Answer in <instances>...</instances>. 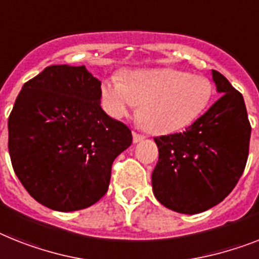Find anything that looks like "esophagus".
Listing matches in <instances>:
<instances>
[{
	"label": "esophagus",
	"mask_w": 259,
	"mask_h": 259,
	"mask_svg": "<svg viewBox=\"0 0 259 259\" xmlns=\"http://www.w3.org/2000/svg\"><path fill=\"white\" fill-rule=\"evenodd\" d=\"M132 138H134V143H139V142H143V140L145 139V136L144 135L138 134V132H134V134H132Z\"/></svg>",
	"instance_id": "obj_1"
}]
</instances>
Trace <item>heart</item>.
Listing matches in <instances>:
<instances>
[{"mask_svg": "<svg viewBox=\"0 0 259 259\" xmlns=\"http://www.w3.org/2000/svg\"><path fill=\"white\" fill-rule=\"evenodd\" d=\"M106 108L120 119L139 103V119L151 134L165 135L189 127L209 107L214 87L209 78L175 68L134 70L106 79L102 87Z\"/></svg>", "mask_w": 259, "mask_h": 259, "instance_id": "heart-1", "label": "heart"}]
</instances>
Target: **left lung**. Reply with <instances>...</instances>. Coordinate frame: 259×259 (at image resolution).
Instances as JSON below:
<instances>
[{"mask_svg": "<svg viewBox=\"0 0 259 259\" xmlns=\"http://www.w3.org/2000/svg\"><path fill=\"white\" fill-rule=\"evenodd\" d=\"M211 76L220 99L184 132L155 138L153 194L184 214L220 204L242 176L249 156L251 125L242 94L219 71L211 70Z\"/></svg>", "mask_w": 259, "mask_h": 259, "instance_id": "obj_1", "label": "left lung"}]
</instances>
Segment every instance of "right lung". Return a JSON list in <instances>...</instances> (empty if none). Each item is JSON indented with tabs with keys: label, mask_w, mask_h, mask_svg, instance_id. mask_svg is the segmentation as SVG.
<instances>
[{
	"label": "right lung",
	"mask_w": 259,
	"mask_h": 259,
	"mask_svg": "<svg viewBox=\"0 0 259 259\" xmlns=\"http://www.w3.org/2000/svg\"><path fill=\"white\" fill-rule=\"evenodd\" d=\"M102 83L84 66L54 65L23 84L10 112L13 169L29 194L58 211L106 194L131 130L102 110Z\"/></svg>",
	"instance_id": "1"
}]
</instances>
